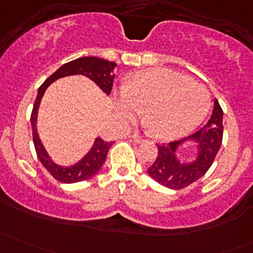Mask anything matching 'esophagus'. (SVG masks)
I'll use <instances>...</instances> for the list:
<instances>
[{"label":"esophagus","instance_id":"1","mask_svg":"<svg viewBox=\"0 0 253 253\" xmlns=\"http://www.w3.org/2000/svg\"><path fill=\"white\" fill-rule=\"evenodd\" d=\"M132 139H133V142H136V143H142V142H144V139H143L142 137L137 136V134H133V136H132Z\"/></svg>","mask_w":253,"mask_h":253}]
</instances>
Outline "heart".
Masks as SVG:
<instances>
[{"label":"heart","mask_w":253,"mask_h":253,"mask_svg":"<svg viewBox=\"0 0 253 253\" xmlns=\"http://www.w3.org/2000/svg\"><path fill=\"white\" fill-rule=\"evenodd\" d=\"M209 106L211 95L203 84L168 68L136 73L117 100L122 120L133 121L145 110L148 129L163 139L191 133L205 120Z\"/></svg>","instance_id":"1"}]
</instances>
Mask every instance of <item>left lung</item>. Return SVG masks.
Wrapping results in <instances>:
<instances>
[{
    "label": "left lung",
    "instance_id": "8db88e82",
    "mask_svg": "<svg viewBox=\"0 0 253 253\" xmlns=\"http://www.w3.org/2000/svg\"><path fill=\"white\" fill-rule=\"evenodd\" d=\"M223 110L218 100H214L211 116L200 131L178 141L157 143L158 155L148 174L160 185L171 190H181L202 177L213 164L223 141ZM198 145V154L193 162L180 163L175 150L183 141Z\"/></svg>",
    "mask_w": 253,
    "mask_h": 253
}]
</instances>
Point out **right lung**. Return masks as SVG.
I'll list each match as a JSON object with an SVG mask.
<instances>
[{
  "label": "right lung",
  "mask_w": 253,
  "mask_h": 253,
  "mask_svg": "<svg viewBox=\"0 0 253 253\" xmlns=\"http://www.w3.org/2000/svg\"><path fill=\"white\" fill-rule=\"evenodd\" d=\"M116 63L110 62L108 60H103L99 57H81L77 60H73L71 62L65 63L61 66L53 75H51L44 83L40 85L39 90H38L37 99H35L34 106H33L32 116H30V122H32L33 128V142H34L35 152H37L38 159L40 160L45 169L52 175L53 178L63 183H73L79 182V181H84L86 178L91 177L100 170L103 167L104 162L106 159L109 149L114 142L104 141L101 138H96L94 142L93 148L88 152V154L81 160V162L75 164L73 167L63 168L58 167L57 164L52 162L48 157V154L45 150L44 145L40 141L39 136H38L37 131V117H38V109H39V104L42 101V95H44L45 90L53 81L66 77V76L72 75H83L85 77L90 78L91 81L95 82L101 90L105 91L106 94L111 93L112 84H114V77L112 75V70L115 68Z\"/></svg>",
  "instance_id": "right-lung-1"
}]
</instances>
